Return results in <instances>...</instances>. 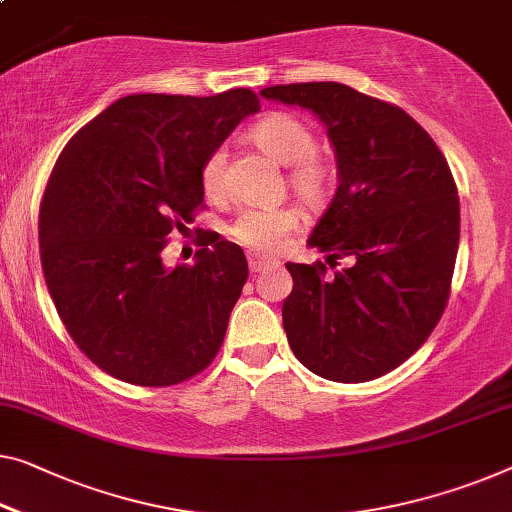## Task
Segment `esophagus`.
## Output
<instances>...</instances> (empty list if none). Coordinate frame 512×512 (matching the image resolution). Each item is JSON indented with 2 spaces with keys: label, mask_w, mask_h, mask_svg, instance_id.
Wrapping results in <instances>:
<instances>
[{
  "label": "esophagus",
  "mask_w": 512,
  "mask_h": 512,
  "mask_svg": "<svg viewBox=\"0 0 512 512\" xmlns=\"http://www.w3.org/2000/svg\"><path fill=\"white\" fill-rule=\"evenodd\" d=\"M278 262L273 257H264V255H259V253H250L248 255V266H250V271L253 273H259V271H264V269H269V266H276Z\"/></svg>",
  "instance_id": "obj_1"
}]
</instances>
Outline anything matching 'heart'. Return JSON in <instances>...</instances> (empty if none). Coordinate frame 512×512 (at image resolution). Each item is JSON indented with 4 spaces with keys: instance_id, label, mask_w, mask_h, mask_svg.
Wrapping results in <instances>:
<instances>
[{
    "instance_id": "heart-1",
    "label": "heart",
    "mask_w": 512,
    "mask_h": 512,
    "mask_svg": "<svg viewBox=\"0 0 512 512\" xmlns=\"http://www.w3.org/2000/svg\"><path fill=\"white\" fill-rule=\"evenodd\" d=\"M248 137L264 154L289 165V186L308 209L324 207L333 188L329 160L317 154V137L308 121L289 112H271L250 128ZM225 186V149L211 151L202 165V188L218 197ZM299 225V213L289 207L246 209L230 227L234 241L262 253L278 250Z\"/></svg>"
}]
</instances>
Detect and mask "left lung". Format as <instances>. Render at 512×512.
Here are the masks:
<instances>
[{
    "label": "left lung",
    "instance_id": "left-lung-1",
    "mask_svg": "<svg viewBox=\"0 0 512 512\" xmlns=\"http://www.w3.org/2000/svg\"><path fill=\"white\" fill-rule=\"evenodd\" d=\"M322 121L338 190L310 234L326 262H287L292 294L282 326L315 375L358 384L398 368L444 315L460 243V197L444 154L407 112L340 82L259 91Z\"/></svg>",
    "mask_w": 512,
    "mask_h": 512
}]
</instances>
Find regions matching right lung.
Masks as SVG:
<instances>
[{
  "label": "right lung",
  "instance_id": "add662e5",
  "mask_svg": "<svg viewBox=\"0 0 512 512\" xmlns=\"http://www.w3.org/2000/svg\"><path fill=\"white\" fill-rule=\"evenodd\" d=\"M255 112L250 89L133 94L59 154L38 216L43 276L75 345L108 375L172 386L218 354L246 255L216 232L190 266H165L160 253L202 207L204 160Z\"/></svg>",
  "mask_w": 512,
  "mask_h": 512
}]
</instances>
